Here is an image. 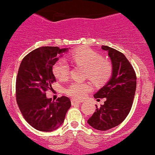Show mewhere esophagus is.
Masks as SVG:
<instances>
[{
    "instance_id": "34e87169",
    "label": "esophagus",
    "mask_w": 155,
    "mask_h": 155,
    "mask_svg": "<svg viewBox=\"0 0 155 155\" xmlns=\"http://www.w3.org/2000/svg\"><path fill=\"white\" fill-rule=\"evenodd\" d=\"M71 105L72 106H75V105H76V104H80L81 103V102H80V101H75V100L74 99H71Z\"/></svg>"
}]
</instances>
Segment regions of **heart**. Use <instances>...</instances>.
<instances>
[{"label": "heart", "mask_w": 155, "mask_h": 155, "mask_svg": "<svg viewBox=\"0 0 155 155\" xmlns=\"http://www.w3.org/2000/svg\"><path fill=\"white\" fill-rule=\"evenodd\" d=\"M70 59L77 65L86 68L85 77L96 85L105 84L111 77L113 65L110 61L102 59V57L90 48H81L71 53ZM70 68L64 58L58 60L53 66V72L61 80H66L69 74ZM90 83H72L65 90L68 95L75 100H81L91 91Z\"/></svg>", "instance_id": "obj_1"}]
</instances>
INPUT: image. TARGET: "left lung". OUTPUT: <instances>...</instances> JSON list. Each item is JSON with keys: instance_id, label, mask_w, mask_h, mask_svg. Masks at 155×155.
Returning <instances> with one entry per match:
<instances>
[{"instance_id": "8db88e82", "label": "left lung", "mask_w": 155, "mask_h": 155, "mask_svg": "<svg viewBox=\"0 0 155 155\" xmlns=\"http://www.w3.org/2000/svg\"><path fill=\"white\" fill-rule=\"evenodd\" d=\"M102 49L111 59L113 73L110 80L94 95L106 100L100 108L96 106L87 123L94 129L106 131L119 125L129 114L136 93V75L123 53L106 45H102Z\"/></svg>"}]
</instances>
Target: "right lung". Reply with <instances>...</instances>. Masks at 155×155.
<instances>
[{"label": "right lung", "mask_w": 155, "mask_h": 155, "mask_svg": "<svg viewBox=\"0 0 155 155\" xmlns=\"http://www.w3.org/2000/svg\"><path fill=\"white\" fill-rule=\"evenodd\" d=\"M66 51L68 48L42 46L25 56L19 65L15 82L16 102L24 119L38 131L52 132L59 128L71 107L68 97L52 102L45 95L56 82L53 64Z\"/></svg>", "instance_id": "obj_1"}]
</instances>
